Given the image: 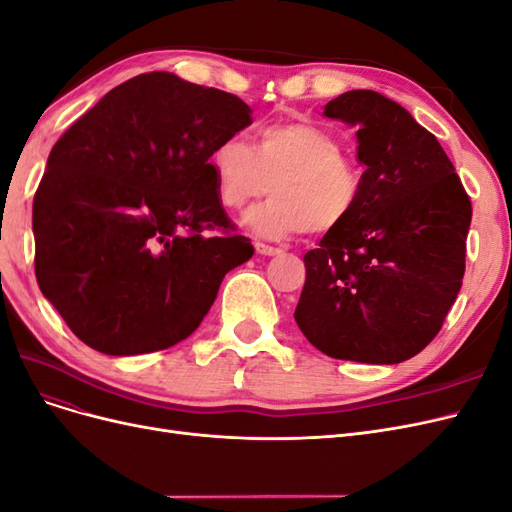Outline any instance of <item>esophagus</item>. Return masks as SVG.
<instances>
[{
  "mask_svg": "<svg viewBox=\"0 0 512 512\" xmlns=\"http://www.w3.org/2000/svg\"><path fill=\"white\" fill-rule=\"evenodd\" d=\"M256 252L258 254H262V256H275V254H280L282 250L280 247H273V245H267V243H256Z\"/></svg>",
  "mask_w": 512,
  "mask_h": 512,
  "instance_id": "34e87169",
  "label": "esophagus"
}]
</instances>
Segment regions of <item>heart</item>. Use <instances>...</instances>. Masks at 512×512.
Listing matches in <instances>:
<instances>
[{
    "label": "heart",
    "instance_id": "heart-1",
    "mask_svg": "<svg viewBox=\"0 0 512 512\" xmlns=\"http://www.w3.org/2000/svg\"><path fill=\"white\" fill-rule=\"evenodd\" d=\"M211 170L220 203L232 211L273 190L245 215L247 228L267 239L301 230L329 235L350 220L363 192L361 170L344 156L342 141L301 119L265 126L256 149L239 134L226 136L211 153Z\"/></svg>",
    "mask_w": 512,
    "mask_h": 512
}]
</instances>
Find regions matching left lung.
Masks as SVG:
<instances>
[{"instance_id":"8db88e82","label":"left lung","mask_w":512,"mask_h":512,"mask_svg":"<svg viewBox=\"0 0 512 512\" xmlns=\"http://www.w3.org/2000/svg\"><path fill=\"white\" fill-rule=\"evenodd\" d=\"M324 117L356 128L359 207L303 256L294 320L333 359L393 365L442 329L463 271L472 203L438 138L391 98L346 91Z\"/></svg>"}]
</instances>
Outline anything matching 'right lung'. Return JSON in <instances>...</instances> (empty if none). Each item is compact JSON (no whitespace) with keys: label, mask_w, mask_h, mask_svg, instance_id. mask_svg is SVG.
<instances>
[{"label":"right lung","mask_w":512,"mask_h":512,"mask_svg":"<svg viewBox=\"0 0 512 512\" xmlns=\"http://www.w3.org/2000/svg\"><path fill=\"white\" fill-rule=\"evenodd\" d=\"M250 123L237 96L147 72L55 143L34 196L36 280L83 344L111 356L179 344L252 258L209 162Z\"/></svg>","instance_id":"obj_1"}]
</instances>
